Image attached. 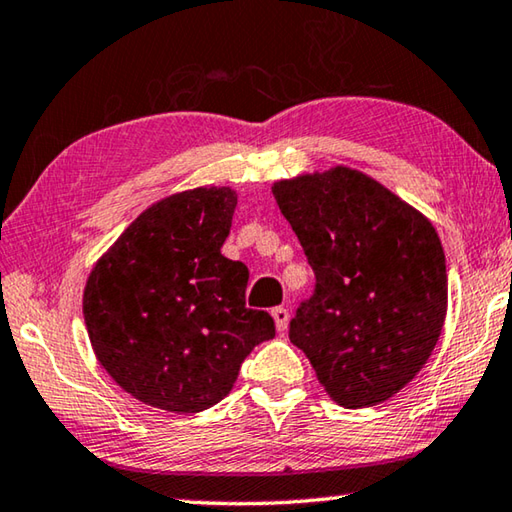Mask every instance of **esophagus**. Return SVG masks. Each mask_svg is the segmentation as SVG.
Here are the masks:
<instances>
[{"label": "esophagus", "instance_id": "1", "mask_svg": "<svg viewBox=\"0 0 512 512\" xmlns=\"http://www.w3.org/2000/svg\"><path fill=\"white\" fill-rule=\"evenodd\" d=\"M273 321H275V328H278V332H285L287 326H289V310L287 307H273Z\"/></svg>", "mask_w": 512, "mask_h": 512}]
</instances>
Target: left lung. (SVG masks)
<instances>
[{
	"mask_svg": "<svg viewBox=\"0 0 512 512\" xmlns=\"http://www.w3.org/2000/svg\"><path fill=\"white\" fill-rule=\"evenodd\" d=\"M316 275L289 339L342 408H371L431 358L449 303L433 223L362 170L332 166L273 182Z\"/></svg>",
	"mask_w": 512,
	"mask_h": 512,
	"instance_id": "8db88e82",
	"label": "left lung"
}]
</instances>
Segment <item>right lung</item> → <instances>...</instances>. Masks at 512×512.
Returning a JSON list of instances; mask_svg holds the SVG:
<instances>
[{
	"label": "right lung",
	"instance_id": "right-lung-1",
	"mask_svg": "<svg viewBox=\"0 0 512 512\" xmlns=\"http://www.w3.org/2000/svg\"><path fill=\"white\" fill-rule=\"evenodd\" d=\"M237 191L198 186L150 205L97 259L84 321L97 362L134 399L177 415L212 408L275 335L246 307V264L221 255Z\"/></svg>",
	"mask_w": 512,
	"mask_h": 512
}]
</instances>
